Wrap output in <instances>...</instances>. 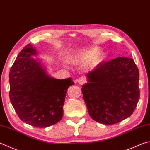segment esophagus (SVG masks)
<instances>
[{
  "mask_svg": "<svg viewBox=\"0 0 150 150\" xmlns=\"http://www.w3.org/2000/svg\"><path fill=\"white\" fill-rule=\"evenodd\" d=\"M86 79L84 77H80L79 79H78V83L81 84V85H82V84L86 83Z\"/></svg>",
  "mask_w": 150,
  "mask_h": 150,
  "instance_id": "esophagus-1",
  "label": "esophagus"
}]
</instances>
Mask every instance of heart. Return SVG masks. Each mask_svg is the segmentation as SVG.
Segmentation results:
<instances>
[{"mask_svg":"<svg viewBox=\"0 0 150 150\" xmlns=\"http://www.w3.org/2000/svg\"><path fill=\"white\" fill-rule=\"evenodd\" d=\"M104 54L97 47L81 49L73 54L71 58L72 63L77 65H84L88 63L89 67L94 69L102 63L104 59Z\"/></svg>","mask_w":150,"mask_h":150,"instance_id":"1","label":"heart"}]
</instances>
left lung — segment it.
Here are the masks:
<instances>
[{
  "label": "left lung",
  "mask_w": 150,
  "mask_h": 150,
  "mask_svg": "<svg viewBox=\"0 0 150 150\" xmlns=\"http://www.w3.org/2000/svg\"><path fill=\"white\" fill-rule=\"evenodd\" d=\"M86 77L82 93L93 120L113 125L132 115L140 98L139 71L132 58L119 57L102 63Z\"/></svg>",
  "instance_id": "8db88e82"
}]
</instances>
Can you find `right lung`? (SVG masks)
Listing matches in <instances>:
<instances>
[{
	"label": "right lung",
	"mask_w": 150,
	"mask_h": 150,
	"mask_svg": "<svg viewBox=\"0 0 150 150\" xmlns=\"http://www.w3.org/2000/svg\"><path fill=\"white\" fill-rule=\"evenodd\" d=\"M31 45L24 47L9 74L10 99L21 121L31 126L45 128L63 117L67 90L71 78L56 79L49 75Z\"/></svg>",
	"instance_id": "1"
}]
</instances>
